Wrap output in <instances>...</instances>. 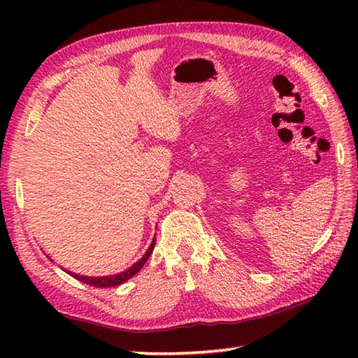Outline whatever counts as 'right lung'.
Returning a JSON list of instances; mask_svg holds the SVG:
<instances>
[{
	"label": "right lung",
	"instance_id": "obj_1",
	"mask_svg": "<svg viewBox=\"0 0 358 358\" xmlns=\"http://www.w3.org/2000/svg\"><path fill=\"white\" fill-rule=\"evenodd\" d=\"M154 246H155V240L150 243L149 249L146 250V254H144L138 262H136L135 264H132L131 268L126 269L124 272H120L117 273V275H106V277H85V275H78V273H73V272H67L71 273V275L73 278H77L80 281H83V283H86L89 286H94V287H110V286H118L121 283H124L126 280H129L131 277H134L136 272H140V269L144 266V263L148 262L149 255L152 254V250H154Z\"/></svg>",
	"mask_w": 358,
	"mask_h": 358
}]
</instances>
